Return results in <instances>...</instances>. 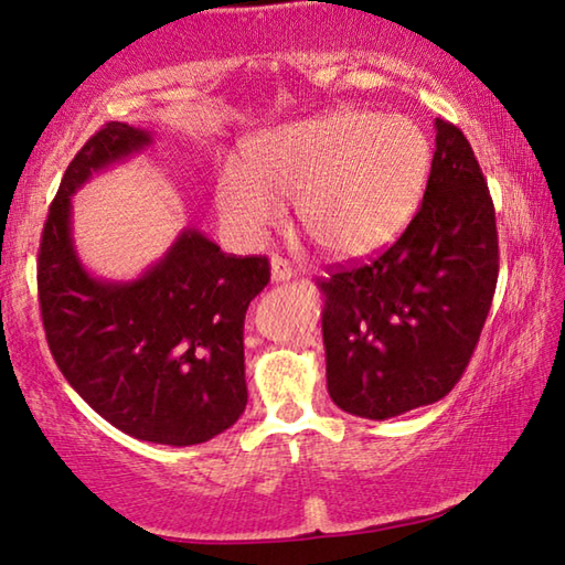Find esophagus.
Segmentation results:
<instances>
[{"instance_id": "esophagus-1", "label": "esophagus", "mask_w": 565, "mask_h": 565, "mask_svg": "<svg viewBox=\"0 0 565 565\" xmlns=\"http://www.w3.org/2000/svg\"><path fill=\"white\" fill-rule=\"evenodd\" d=\"M291 264L286 262V259H281V256H274L271 259V281H289L291 279Z\"/></svg>"}]
</instances>
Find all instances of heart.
I'll return each mask as SVG.
<instances>
[{
  "label": "heart",
  "instance_id": "b5f03b06",
  "mask_svg": "<svg viewBox=\"0 0 565 565\" xmlns=\"http://www.w3.org/2000/svg\"><path fill=\"white\" fill-rule=\"evenodd\" d=\"M431 147L406 117L339 109L289 124L256 147L252 164L228 159L216 209L242 244H259L284 222L281 202L323 252L339 259L386 246L424 194Z\"/></svg>",
  "mask_w": 565,
  "mask_h": 565
}]
</instances>
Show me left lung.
<instances>
[{"mask_svg":"<svg viewBox=\"0 0 565 565\" xmlns=\"http://www.w3.org/2000/svg\"><path fill=\"white\" fill-rule=\"evenodd\" d=\"M495 281L489 184L463 131L436 119L431 174L404 234L317 279L333 404L384 420L444 398L473 356Z\"/></svg>","mask_w":565,"mask_h":565,"instance_id":"left-lung-1","label":"left lung"}]
</instances>
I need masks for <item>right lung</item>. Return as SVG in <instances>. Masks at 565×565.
<instances>
[{
  "instance_id": "1",
  "label": "right lung",
  "mask_w": 565,
  "mask_h": 565,
  "mask_svg": "<svg viewBox=\"0 0 565 565\" xmlns=\"http://www.w3.org/2000/svg\"><path fill=\"white\" fill-rule=\"evenodd\" d=\"M149 145V131L109 121L76 151L46 214L36 289L46 343L76 394L139 441L194 446L244 414V317L271 266L184 228L139 279H94L74 252L72 194Z\"/></svg>"
}]
</instances>
